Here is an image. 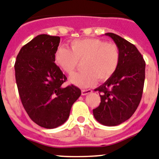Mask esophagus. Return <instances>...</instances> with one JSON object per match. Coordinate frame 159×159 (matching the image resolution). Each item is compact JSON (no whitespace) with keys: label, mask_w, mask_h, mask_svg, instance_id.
<instances>
[{"label":"esophagus","mask_w":159,"mask_h":159,"mask_svg":"<svg viewBox=\"0 0 159 159\" xmlns=\"http://www.w3.org/2000/svg\"><path fill=\"white\" fill-rule=\"evenodd\" d=\"M91 92H92V91H91V89L82 90V91H81V94H82V95H86V94H88Z\"/></svg>","instance_id":"34e87169"}]
</instances>
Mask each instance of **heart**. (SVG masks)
Returning <instances> with one entry per match:
<instances>
[{
    "instance_id": "1",
    "label": "heart",
    "mask_w": 159,
    "mask_h": 159,
    "mask_svg": "<svg viewBox=\"0 0 159 159\" xmlns=\"http://www.w3.org/2000/svg\"><path fill=\"white\" fill-rule=\"evenodd\" d=\"M71 49L60 46L54 54L57 65L68 74H72L79 61H82L83 71L69 78L71 84L86 88L94 85L97 79L104 81L110 79L120 64V53L115 43L100 39H77L71 42Z\"/></svg>"
}]
</instances>
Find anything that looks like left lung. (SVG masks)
<instances>
[{
    "instance_id": "1",
    "label": "left lung",
    "mask_w": 159,
    "mask_h": 159,
    "mask_svg": "<svg viewBox=\"0 0 159 159\" xmlns=\"http://www.w3.org/2000/svg\"><path fill=\"white\" fill-rule=\"evenodd\" d=\"M106 35L118 46L120 64L115 73L94 90L99 92L101 102L93 114L102 125L116 126L130 118L140 102L146 64L133 44L113 33Z\"/></svg>"
}]
</instances>
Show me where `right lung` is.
<instances>
[{
  "mask_svg": "<svg viewBox=\"0 0 159 159\" xmlns=\"http://www.w3.org/2000/svg\"><path fill=\"white\" fill-rule=\"evenodd\" d=\"M60 40L58 36H36L21 48L14 66L22 104L30 118L45 129L63 125L81 94L75 86H62L67 77L54 63Z\"/></svg>",
  "mask_w": 159,
  "mask_h": 159,
  "instance_id": "add662e5",
  "label": "right lung"
}]
</instances>
